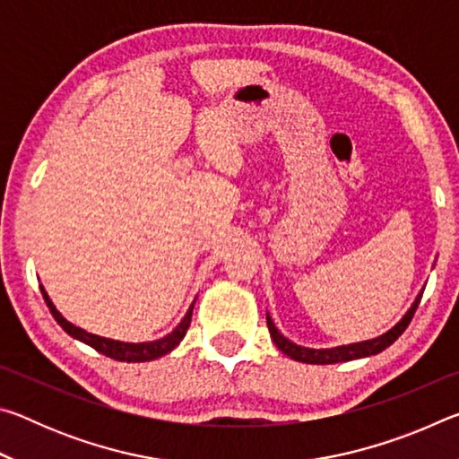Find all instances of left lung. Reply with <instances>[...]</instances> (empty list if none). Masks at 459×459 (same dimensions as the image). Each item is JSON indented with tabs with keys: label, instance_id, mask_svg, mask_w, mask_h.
Instances as JSON below:
<instances>
[{
	"label": "left lung",
	"instance_id": "8db88e82",
	"mask_svg": "<svg viewBox=\"0 0 459 459\" xmlns=\"http://www.w3.org/2000/svg\"><path fill=\"white\" fill-rule=\"evenodd\" d=\"M423 298V291L419 293V298L415 299V304L411 306L409 312L405 314V317L394 325L393 330H388L383 336H378L375 340H367V342H359V344H348V346H338V348H328V351H312V348H301L298 344H293L287 338H283L281 333L277 332L275 324L271 322V317L267 316V328L271 338H273L275 346L281 351L283 354L290 356V359L298 360V362H306V364H336V362H348L354 359H364V356H372L383 352L385 348H388L397 340L403 332L407 330V325L413 320V316L417 312L419 301Z\"/></svg>",
	"mask_w": 459,
	"mask_h": 459
}]
</instances>
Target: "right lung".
I'll return each mask as SVG.
<instances>
[{"mask_svg": "<svg viewBox=\"0 0 459 459\" xmlns=\"http://www.w3.org/2000/svg\"><path fill=\"white\" fill-rule=\"evenodd\" d=\"M40 291L44 295V301H46V306H48L50 314L54 316V320L62 325V330L71 333L73 338L84 342V344H89L91 348H95L97 352L105 354L113 360H121V362H147V360H155V359H160V356L172 352L174 348L180 344L182 338L186 336V332H188L190 320H192V309H194V306H190V309L184 316V320L178 324L176 330L172 333H168V336L155 340V342H143V344H127V342L100 338V336H95V333H89L81 328H76V325L66 322L65 317L60 316V312L54 307V304L48 298V293L44 291L42 285H40Z\"/></svg>", "mask_w": 459, "mask_h": 459, "instance_id": "add662e5", "label": "right lung"}]
</instances>
